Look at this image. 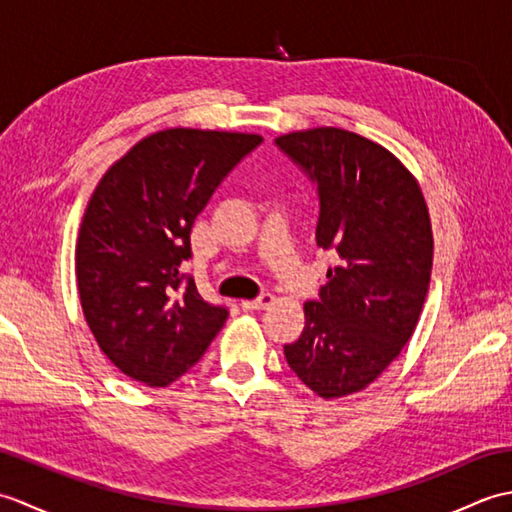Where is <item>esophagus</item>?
Masks as SVG:
<instances>
[{"mask_svg": "<svg viewBox=\"0 0 512 512\" xmlns=\"http://www.w3.org/2000/svg\"><path fill=\"white\" fill-rule=\"evenodd\" d=\"M273 301H275V297L270 295V292H262V295H259L257 299H246V301H242V308H244V310H264V308H268Z\"/></svg>", "mask_w": 512, "mask_h": 512, "instance_id": "esophagus-1", "label": "esophagus"}]
</instances>
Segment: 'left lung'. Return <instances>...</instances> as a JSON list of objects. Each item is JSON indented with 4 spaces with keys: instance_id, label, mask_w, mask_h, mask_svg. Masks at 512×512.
<instances>
[{
    "instance_id": "1",
    "label": "left lung",
    "mask_w": 512,
    "mask_h": 512,
    "mask_svg": "<svg viewBox=\"0 0 512 512\" xmlns=\"http://www.w3.org/2000/svg\"><path fill=\"white\" fill-rule=\"evenodd\" d=\"M275 143L317 182V244L339 255L284 354L314 394L343 398L374 383L416 330L433 264L429 209L411 171L365 136L314 127Z\"/></svg>"
}]
</instances>
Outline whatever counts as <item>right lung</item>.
<instances>
[{"mask_svg": "<svg viewBox=\"0 0 512 512\" xmlns=\"http://www.w3.org/2000/svg\"><path fill=\"white\" fill-rule=\"evenodd\" d=\"M262 136L173 127L151 134L96 184L76 242V286L103 354L129 378L167 387L228 319L180 275L191 228Z\"/></svg>", "mask_w": 512, "mask_h": 512, "instance_id": "add662e5", "label": "right lung"}]
</instances>
